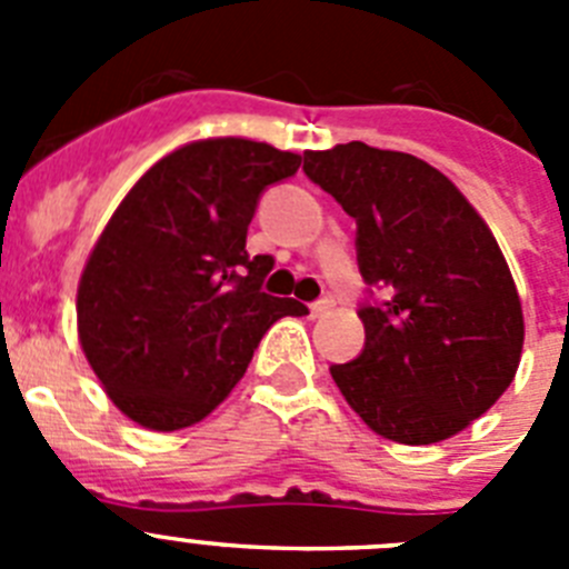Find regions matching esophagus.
I'll use <instances>...</instances> for the list:
<instances>
[{
  "label": "esophagus",
  "mask_w": 569,
  "mask_h": 569,
  "mask_svg": "<svg viewBox=\"0 0 569 569\" xmlns=\"http://www.w3.org/2000/svg\"><path fill=\"white\" fill-rule=\"evenodd\" d=\"M333 308H336V299L330 293H325V296H321V299H316L313 305H310V313H313V316H328Z\"/></svg>",
  "instance_id": "obj_1"
}]
</instances>
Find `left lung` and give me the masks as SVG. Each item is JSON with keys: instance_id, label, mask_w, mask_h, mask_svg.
I'll return each instance as SVG.
<instances>
[{"instance_id": "obj_1", "label": "left lung", "mask_w": 569, "mask_h": 569, "mask_svg": "<svg viewBox=\"0 0 569 569\" xmlns=\"http://www.w3.org/2000/svg\"><path fill=\"white\" fill-rule=\"evenodd\" d=\"M301 170L356 219L367 284L365 347L330 367L336 387L385 439H450L519 370L525 319L499 241L445 173L410 153L347 142L305 153Z\"/></svg>"}]
</instances>
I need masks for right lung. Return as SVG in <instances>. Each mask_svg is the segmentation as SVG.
<instances>
[{"label":"right lung","mask_w":569,"mask_h":569,"mask_svg":"<svg viewBox=\"0 0 569 569\" xmlns=\"http://www.w3.org/2000/svg\"><path fill=\"white\" fill-rule=\"evenodd\" d=\"M301 156L204 139L156 162L110 216L77 296L79 341L110 401L148 430H182L222 405L296 299L261 290L273 256L244 250L270 184Z\"/></svg>","instance_id":"obj_1"}]
</instances>
